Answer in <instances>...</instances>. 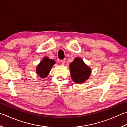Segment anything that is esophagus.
I'll list each match as a JSON object with an SVG mask.
<instances>
[{
  "instance_id": "1",
  "label": "esophagus",
  "mask_w": 127,
  "mask_h": 127,
  "mask_svg": "<svg viewBox=\"0 0 127 127\" xmlns=\"http://www.w3.org/2000/svg\"><path fill=\"white\" fill-rule=\"evenodd\" d=\"M61 63H62V65H64V64H65V59H62V60L61 61Z\"/></svg>"
}]
</instances>
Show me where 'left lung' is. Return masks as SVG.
I'll use <instances>...</instances> for the list:
<instances>
[{
    "label": "left lung",
    "mask_w": 127,
    "mask_h": 127,
    "mask_svg": "<svg viewBox=\"0 0 127 127\" xmlns=\"http://www.w3.org/2000/svg\"><path fill=\"white\" fill-rule=\"evenodd\" d=\"M72 80L75 83L81 84L88 80L91 74L90 67L84 63L83 59L76 57L69 64Z\"/></svg>",
    "instance_id": "obj_1"
}]
</instances>
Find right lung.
Instances as JSON below:
<instances>
[{
  "mask_svg": "<svg viewBox=\"0 0 127 127\" xmlns=\"http://www.w3.org/2000/svg\"><path fill=\"white\" fill-rule=\"evenodd\" d=\"M55 63V61L53 59H50L48 57H44L37 66L36 73L37 75L42 78H45L48 75L52 66Z\"/></svg>",
  "mask_w": 127,
  "mask_h": 127,
  "instance_id": "1",
  "label": "right lung"
}]
</instances>
